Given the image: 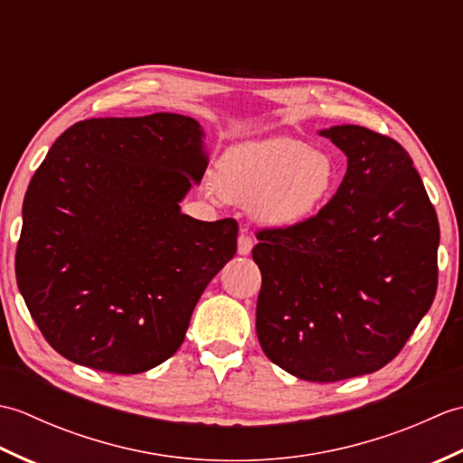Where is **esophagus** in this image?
Here are the masks:
<instances>
[{"mask_svg":"<svg viewBox=\"0 0 463 463\" xmlns=\"http://www.w3.org/2000/svg\"><path fill=\"white\" fill-rule=\"evenodd\" d=\"M252 244H254V241H252L250 234L247 231H242L239 234V254H242V257H244V254H250Z\"/></svg>","mask_w":463,"mask_h":463,"instance_id":"obj_1","label":"esophagus"}]
</instances>
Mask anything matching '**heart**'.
I'll list each match as a JSON object with an SVG mask.
<instances>
[{
  "instance_id": "heart-1",
  "label": "heart",
  "mask_w": 463,
  "mask_h": 463,
  "mask_svg": "<svg viewBox=\"0 0 463 463\" xmlns=\"http://www.w3.org/2000/svg\"><path fill=\"white\" fill-rule=\"evenodd\" d=\"M336 184V165L326 153L292 137L250 141L226 151L214 173L222 199L250 206L262 222L307 219Z\"/></svg>"
}]
</instances>
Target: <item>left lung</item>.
<instances>
[{
    "instance_id": "left-lung-1",
    "label": "left lung",
    "mask_w": 463,
    "mask_h": 463,
    "mask_svg": "<svg viewBox=\"0 0 463 463\" xmlns=\"http://www.w3.org/2000/svg\"><path fill=\"white\" fill-rule=\"evenodd\" d=\"M320 135L346 153L348 169L317 214L257 231V334L292 376L338 382L394 360L430 310L439 224L398 141L360 125Z\"/></svg>"
}]
</instances>
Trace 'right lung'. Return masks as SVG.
Segmentation results:
<instances>
[{
    "mask_svg": "<svg viewBox=\"0 0 463 463\" xmlns=\"http://www.w3.org/2000/svg\"><path fill=\"white\" fill-rule=\"evenodd\" d=\"M206 163L201 125L176 113L59 135L27 186L15 279L63 358L139 373L179 350L206 284L237 254V221L181 213Z\"/></svg>",
    "mask_w": 463,
    "mask_h": 463,
    "instance_id": "right-lung-1",
    "label": "right lung"
}]
</instances>
